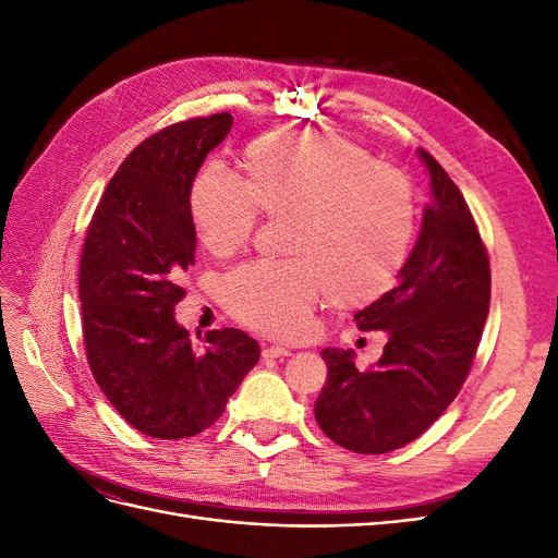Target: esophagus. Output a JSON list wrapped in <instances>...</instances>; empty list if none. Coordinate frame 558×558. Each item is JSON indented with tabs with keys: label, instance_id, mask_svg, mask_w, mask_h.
<instances>
[{
	"label": "esophagus",
	"instance_id": "34e87169",
	"mask_svg": "<svg viewBox=\"0 0 558 558\" xmlns=\"http://www.w3.org/2000/svg\"><path fill=\"white\" fill-rule=\"evenodd\" d=\"M291 349L286 347H265L263 349V359H289Z\"/></svg>",
	"mask_w": 558,
	"mask_h": 558
}]
</instances>
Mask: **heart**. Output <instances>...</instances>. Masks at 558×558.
Returning a JSON list of instances; mask_svg holds the SVG:
<instances>
[{
  "label": "heart",
  "mask_w": 558,
  "mask_h": 558,
  "mask_svg": "<svg viewBox=\"0 0 558 558\" xmlns=\"http://www.w3.org/2000/svg\"><path fill=\"white\" fill-rule=\"evenodd\" d=\"M242 183L207 165L189 189L197 240L214 256L244 246L258 221L289 218V263L242 265L223 279L228 312L272 337L305 332L312 310H361L391 291L416 226L414 191L369 150L318 130L253 140Z\"/></svg>",
  "instance_id": "heart-1"
}]
</instances>
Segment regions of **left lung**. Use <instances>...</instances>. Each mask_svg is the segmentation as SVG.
I'll list each match as a JSON object with an SVG mask.
<instances>
[{
  "label": "left lung",
  "mask_w": 558,
  "mask_h": 558,
  "mask_svg": "<svg viewBox=\"0 0 558 558\" xmlns=\"http://www.w3.org/2000/svg\"><path fill=\"white\" fill-rule=\"evenodd\" d=\"M430 202L396 289L361 310V330L386 332L377 365L361 369L353 351L324 349L326 386L314 416L335 445L386 453L426 433L459 396L482 340L492 267L475 218L449 174L418 148Z\"/></svg>",
  "instance_id": "obj_1"
}]
</instances>
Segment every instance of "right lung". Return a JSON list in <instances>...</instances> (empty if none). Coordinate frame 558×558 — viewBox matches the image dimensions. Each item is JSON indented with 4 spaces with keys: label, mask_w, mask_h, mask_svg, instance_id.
I'll return each instance as SVG.
<instances>
[{
    "label": "right lung",
    "mask_w": 558,
    "mask_h": 558,
    "mask_svg": "<svg viewBox=\"0 0 558 558\" xmlns=\"http://www.w3.org/2000/svg\"><path fill=\"white\" fill-rule=\"evenodd\" d=\"M230 128V113H214L150 134L111 177L81 251L90 373L113 410L158 440L209 428L260 359L238 328L211 330L195 347L174 318L179 277L195 263L191 181Z\"/></svg>",
    "instance_id": "add662e5"
}]
</instances>
